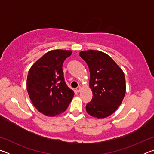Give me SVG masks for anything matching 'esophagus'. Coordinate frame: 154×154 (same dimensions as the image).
Returning a JSON list of instances; mask_svg holds the SVG:
<instances>
[{
    "label": "esophagus",
    "instance_id": "34e87169",
    "mask_svg": "<svg viewBox=\"0 0 154 154\" xmlns=\"http://www.w3.org/2000/svg\"><path fill=\"white\" fill-rule=\"evenodd\" d=\"M81 90H82V88H81L80 86L77 87V88H76V91H77V92H81Z\"/></svg>",
    "mask_w": 154,
    "mask_h": 154
}]
</instances>
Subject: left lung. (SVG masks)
<instances>
[{"mask_svg":"<svg viewBox=\"0 0 154 154\" xmlns=\"http://www.w3.org/2000/svg\"><path fill=\"white\" fill-rule=\"evenodd\" d=\"M79 56L90 72L92 100L86 105L87 113L104 118L114 113L126 94V79L121 68L107 54L97 50L83 51Z\"/></svg>","mask_w":154,"mask_h":154,"instance_id":"1","label":"left lung"}]
</instances>
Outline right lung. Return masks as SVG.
Returning <instances> with one entry per match:
<instances>
[{
    "label": "right lung",
    "mask_w": 154,
    "mask_h": 154,
    "mask_svg": "<svg viewBox=\"0 0 154 154\" xmlns=\"http://www.w3.org/2000/svg\"><path fill=\"white\" fill-rule=\"evenodd\" d=\"M72 51H48L28 71L27 91L34 106L41 113L54 117L63 113L71 103L74 92L64 81L62 65Z\"/></svg>",
    "instance_id": "obj_1"
}]
</instances>
